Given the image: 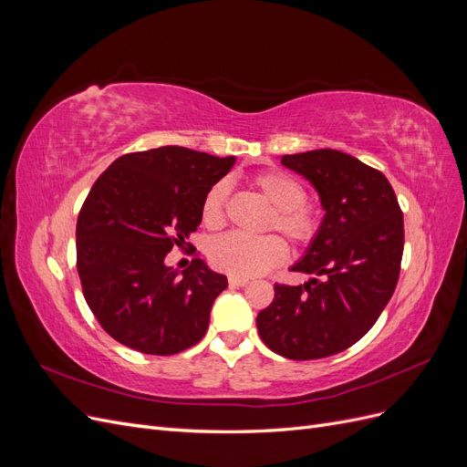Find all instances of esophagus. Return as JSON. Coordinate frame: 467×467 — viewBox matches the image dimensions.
Segmentation results:
<instances>
[{"mask_svg":"<svg viewBox=\"0 0 467 467\" xmlns=\"http://www.w3.org/2000/svg\"><path fill=\"white\" fill-rule=\"evenodd\" d=\"M228 282H230V286H247L249 285L247 278H239V276H230Z\"/></svg>","mask_w":467,"mask_h":467,"instance_id":"34e87169","label":"esophagus"}]
</instances>
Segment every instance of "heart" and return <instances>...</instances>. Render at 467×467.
Returning <instances> with one entry per match:
<instances>
[{"instance_id":"b5f03b06","label":"heart","mask_w":467,"mask_h":467,"mask_svg":"<svg viewBox=\"0 0 467 467\" xmlns=\"http://www.w3.org/2000/svg\"><path fill=\"white\" fill-rule=\"evenodd\" d=\"M251 182L261 199L273 208V216L266 222L268 230H278L298 247H307L314 242L321 216L312 204L306 202L307 192L298 179L280 169H268L253 177ZM225 201H228V185L220 181L206 192L202 202V223L208 230H218L223 225ZM208 259L212 266L225 275L251 278L285 263L288 259V247L276 235L249 239L230 234L208 245Z\"/></svg>"}]
</instances>
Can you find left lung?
<instances>
[{"mask_svg": "<svg viewBox=\"0 0 467 467\" xmlns=\"http://www.w3.org/2000/svg\"><path fill=\"white\" fill-rule=\"evenodd\" d=\"M280 161L312 182L325 216L292 266L316 278L275 285L257 329L285 358L333 357L360 341L391 298L403 257V212L384 173L348 153L312 150Z\"/></svg>", "mask_w": 467, "mask_h": 467, "instance_id": "8db88e82", "label": "left lung"}]
</instances>
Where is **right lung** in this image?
Masks as SVG:
<instances>
[{"mask_svg": "<svg viewBox=\"0 0 467 467\" xmlns=\"http://www.w3.org/2000/svg\"><path fill=\"white\" fill-rule=\"evenodd\" d=\"M234 163L163 146L120 155L95 181L78 216V273L93 316L120 345L169 357L204 337L228 278L199 257L179 275L165 255L199 228L206 192Z\"/></svg>", "mask_w": 467, "mask_h": 467, "instance_id": "obj_1", "label": "right lung"}]
</instances>
